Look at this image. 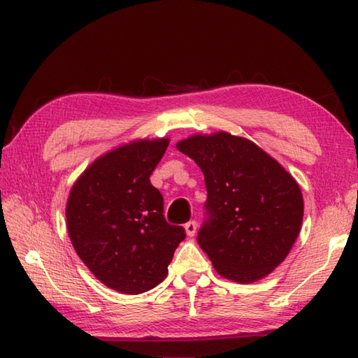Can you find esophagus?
Returning a JSON list of instances; mask_svg holds the SVG:
<instances>
[{
	"mask_svg": "<svg viewBox=\"0 0 358 358\" xmlns=\"http://www.w3.org/2000/svg\"><path fill=\"white\" fill-rule=\"evenodd\" d=\"M185 233H187V236H190V237H193L195 236V233H196V228H198V224H196V222L195 220H192V222H189V223H185Z\"/></svg>",
	"mask_w": 358,
	"mask_h": 358,
	"instance_id": "esophagus-1",
	"label": "esophagus"
}]
</instances>
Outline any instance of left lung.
Listing matches in <instances>:
<instances>
[{
	"mask_svg": "<svg viewBox=\"0 0 358 358\" xmlns=\"http://www.w3.org/2000/svg\"><path fill=\"white\" fill-rule=\"evenodd\" d=\"M204 174L208 201L198 243L222 277H267L300 233L303 196L296 179L253 141L228 131L178 143Z\"/></svg>",
	"mask_w": 358,
	"mask_h": 358,
	"instance_id": "obj_1",
	"label": "left lung"
}]
</instances>
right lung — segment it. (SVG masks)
<instances>
[{
  "instance_id": "1",
  "label": "right lung",
  "mask_w": 358,
  "mask_h": 358,
  "mask_svg": "<svg viewBox=\"0 0 358 358\" xmlns=\"http://www.w3.org/2000/svg\"><path fill=\"white\" fill-rule=\"evenodd\" d=\"M168 138L122 144L99 157L73 184L66 206L75 252L94 277L122 294H141L165 280L185 229L163 215L150 174Z\"/></svg>"
}]
</instances>
